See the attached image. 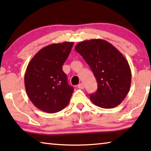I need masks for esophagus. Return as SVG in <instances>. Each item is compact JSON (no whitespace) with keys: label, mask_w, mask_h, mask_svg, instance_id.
Wrapping results in <instances>:
<instances>
[{"label":"esophagus","mask_w":151,"mask_h":151,"mask_svg":"<svg viewBox=\"0 0 151 151\" xmlns=\"http://www.w3.org/2000/svg\"><path fill=\"white\" fill-rule=\"evenodd\" d=\"M78 87L79 89H84V87H85V86H84V84H83V83H80L79 85H78Z\"/></svg>","instance_id":"esophagus-1"}]
</instances>
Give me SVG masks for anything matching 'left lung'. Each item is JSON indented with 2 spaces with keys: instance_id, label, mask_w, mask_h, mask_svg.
I'll list each match as a JSON object with an SVG mask.
<instances>
[{
  "instance_id": "8db88e82",
  "label": "left lung",
  "mask_w": 151,
  "mask_h": 151,
  "mask_svg": "<svg viewBox=\"0 0 151 151\" xmlns=\"http://www.w3.org/2000/svg\"><path fill=\"white\" fill-rule=\"evenodd\" d=\"M88 64L98 83V90L90 95L91 102L102 109L120 104L131 86L128 62L115 47L103 39L80 42L75 46Z\"/></svg>"
}]
</instances>
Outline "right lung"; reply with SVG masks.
I'll return each mask as SVG.
<instances>
[{"instance_id":"right-lung-1","label":"right lung","mask_w":151,"mask_h":151,"mask_svg":"<svg viewBox=\"0 0 151 151\" xmlns=\"http://www.w3.org/2000/svg\"><path fill=\"white\" fill-rule=\"evenodd\" d=\"M73 42L53 43L42 48L27 66L24 84L29 99L36 107L55 113L68 104L74 88L67 83L62 66Z\"/></svg>"}]
</instances>
